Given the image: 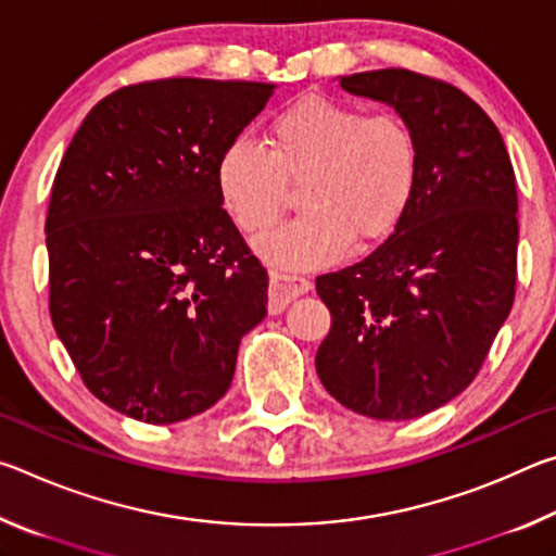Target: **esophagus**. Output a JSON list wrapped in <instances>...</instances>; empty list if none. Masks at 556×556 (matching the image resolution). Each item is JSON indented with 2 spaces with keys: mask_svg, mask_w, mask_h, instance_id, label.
Instances as JSON below:
<instances>
[{
  "mask_svg": "<svg viewBox=\"0 0 556 556\" xmlns=\"http://www.w3.org/2000/svg\"><path fill=\"white\" fill-rule=\"evenodd\" d=\"M312 291V281L296 275H285V271H271L269 275V314H279L301 294Z\"/></svg>",
  "mask_w": 556,
  "mask_h": 556,
  "instance_id": "1",
  "label": "esophagus"
}]
</instances>
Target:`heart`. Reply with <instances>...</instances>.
Segmentation results:
<instances>
[{
	"label": "heart",
	"instance_id": "b5f03b06",
	"mask_svg": "<svg viewBox=\"0 0 556 556\" xmlns=\"http://www.w3.org/2000/svg\"><path fill=\"white\" fill-rule=\"evenodd\" d=\"M304 178V213L255 242L279 269L333 265L397 228L417 188L419 147L407 122L353 102L304 96L267 127V149L238 137L215 164V184L242 232H265L285 211L289 186Z\"/></svg>",
	"mask_w": 556,
	"mask_h": 556
}]
</instances>
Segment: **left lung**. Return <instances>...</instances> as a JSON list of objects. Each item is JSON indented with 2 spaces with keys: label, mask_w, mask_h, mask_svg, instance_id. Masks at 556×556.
<instances>
[{
  "label": "left lung",
  "mask_w": 556,
  "mask_h": 556,
  "mask_svg": "<svg viewBox=\"0 0 556 556\" xmlns=\"http://www.w3.org/2000/svg\"><path fill=\"white\" fill-rule=\"evenodd\" d=\"M341 88L407 122L419 178L378 250L316 277L331 312L316 372L331 397L363 417L414 419L473 382L510 314L515 172L493 119L444 80L384 68L343 75Z\"/></svg>",
  "instance_id": "obj_1"
}]
</instances>
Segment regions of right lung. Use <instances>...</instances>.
<instances>
[{
    "instance_id": "1",
    "label": "right lung",
    "mask_w": 556,
    "mask_h": 556,
    "mask_svg": "<svg viewBox=\"0 0 556 556\" xmlns=\"http://www.w3.org/2000/svg\"><path fill=\"white\" fill-rule=\"evenodd\" d=\"M271 92L137 83L100 100L65 149L46 215L51 321L86 388L131 419L213 407L267 316V269L223 208L215 164Z\"/></svg>"
}]
</instances>
